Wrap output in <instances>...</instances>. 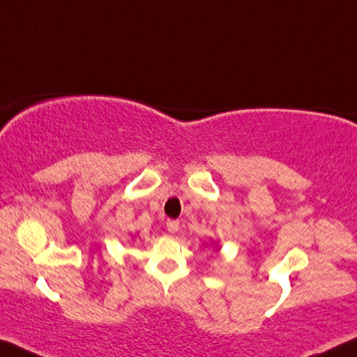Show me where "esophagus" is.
I'll return each instance as SVG.
<instances>
[{
	"mask_svg": "<svg viewBox=\"0 0 357 357\" xmlns=\"http://www.w3.org/2000/svg\"><path fill=\"white\" fill-rule=\"evenodd\" d=\"M165 227H167V231L170 234H175L178 231V221H174V219H169L167 222H165Z\"/></svg>",
	"mask_w": 357,
	"mask_h": 357,
	"instance_id": "obj_1",
	"label": "esophagus"
}]
</instances>
